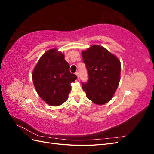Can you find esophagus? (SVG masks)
<instances>
[{"mask_svg":"<svg viewBox=\"0 0 154 154\" xmlns=\"http://www.w3.org/2000/svg\"><path fill=\"white\" fill-rule=\"evenodd\" d=\"M75 74H76V75L77 77H78V79L80 78V74H79V72H76Z\"/></svg>","mask_w":154,"mask_h":154,"instance_id":"34e87169","label":"esophagus"}]
</instances>
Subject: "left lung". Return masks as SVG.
<instances>
[{"instance_id":"left-lung-1","label":"left lung","mask_w":154,"mask_h":154,"mask_svg":"<svg viewBox=\"0 0 154 154\" xmlns=\"http://www.w3.org/2000/svg\"><path fill=\"white\" fill-rule=\"evenodd\" d=\"M88 80L82 82L88 99L97 105L109 101L119 83L121 63L119 59L100 45H92L82 52Z\"/></svg>"}]
</instances>
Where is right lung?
Wrapping results in <instances>:
<instances>
[{"instance_id":"add662e5","label":"right lung","mask_w":154,"mask_h":154,"mask_svg":"<svg viewBox=\"0 0 154 154\" xmlns=\"http://www.w3.org/2000/svg\"><path fill=\"white\" fill-rule=\"evenodd\" d=\"M69 68L63 54L56 49L48 51L40 58L32 78L37 93L45 103L58 106L67 100L71 89L70 83L77 79Z\"/></svg>"}]
</instances>
